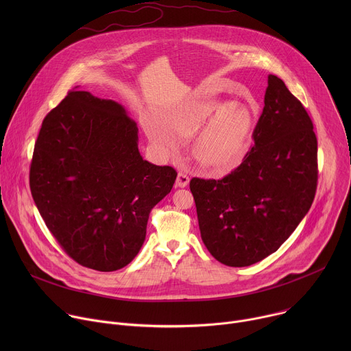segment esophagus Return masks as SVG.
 <instances>
[{"label":"esophagus","instance_id":"34e87169","mask_svg":"<svg viewBox=\"0 0 351 351\" xmlns=\"http://www.w3.org/2000/svg\"><path fill=\"white\" fill-rule=\"evenodd\" d=\"M189 182H190V178L186 173H183V172L178 173V179H176L178 187H186L189 184Z\"/></svg>","mask_w":351,"mask_h":351}]
</instances>
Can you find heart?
<instances>
[{"mask_svg":"<svg viewBox=\"0 0 351 351\" xmlns=\"http://www.w3.org/2000/svg\"><path fill=\"white\" fill-rule=\"evenodd\" d=\"M256 115V110L248 104L207 101L198 104L178 128L184 133H193L206 125L193 145V156L206 169L228 172L236 168L248 152ZM147 133L160 147L172 145V137L164 128L152 126Z\"/></svg>","mask_w":351,"mask_h":351,"instance_id":"1","label":"heart"}]
</instances>
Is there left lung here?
<instances>
[{
	"label": "left lung",
	"mask_w": 351,
	"mask_h": 351,
	"mask_svg": "<svg viewBox=\"0 0 351 351\" xmlns=\"http://www.w3.org/2000/svg\"><path fill=\"white\" fill-rule=\"evenodd\" d=\"M253 138L228 176L190 180L202 239L228 267L253 265L275 253L308 213L317 190L311 118L275 75L268 76Z\"/></svg>",
	"instance_id": "8db88e82"
}]
</instances>
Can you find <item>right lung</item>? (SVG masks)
Returning <instances> with one entry per match:
<instances>
[{
    "label": "right lung",
    "instance_id": "right-lung-1",
    "mask_svg": "<svg viewBox=\"0 0 351 351\" xmlns=\"http://www.w3.org/2000/svg\"><path fill=\"white\" fill-rule=\"evenodd\" d=\"M138 129L114 99L69 91L44 118L30 190L47 228L77 264L101 272L140 252L149 213L176 171L143 160Z\"/></svg>",
    "mask_w": 351,
    "mask_h": 351
}]
</instances>
